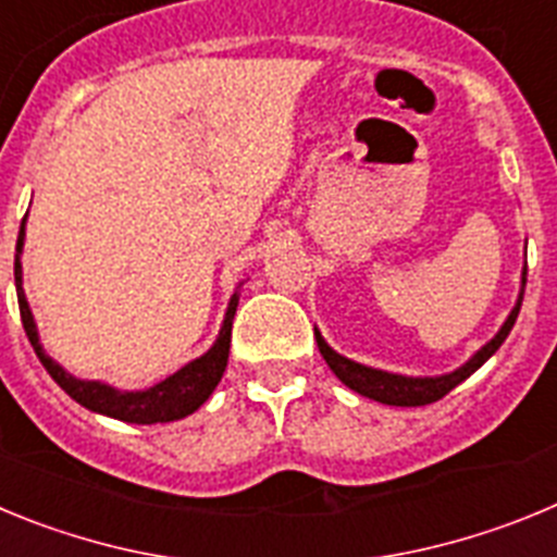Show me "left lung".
Masks as SVG:
<instances>
[{
  "label": "left lung",
  "instance_id": "left-lung-1",
  "mask_svg": "<svg viewBox=\"0 0 557 557\" xmlns=\"http://www.w3.org/2000/svg\"><path fill=\"white\" fill-rule=\"evenodd\" d=\"M524 284H528V262H524V268H521L519 298H516L513 309H510V314L499 326V332H496L494 337L480 348V351L471 354L460 368H455V371L449 373H437V376H407V373L382 371V368H371V366H362V362H354V359L334 351L326 339H323V334L318 332V326H314V339H318V348H321L323 359H326V366L332 368L334 376H337L346 387H351L354 393L373 398V401H379V405L424 407V405H432V401H437V398H444L449 391H455L460 382H466L476 368L485 366V362L499 351V346L505 343L510 329H513L516 318H519L521 298H524Z\"/></svg>",
  "mask_w": 557,
  "mask_h": 557
}]
</instances>
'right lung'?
I'll list each match as a JSON object with an SVG mask.
<instances>
[{
  "instance_id": "obj_1",
  "label": "right lung",
  "mask_w": 557,
  "mask_h": 557,
  "mask_svg": "<svg viewBox=\"0 0 557 557\" xmlns=\"http://www.w3.org/2000/svg\"><path fill=\"white\" fill-rule=\"evenodd\" d=\"M24 223L18 228L16 239V264H13V273H16V295H18V312H22L24 332H27L29 346L38 354L41 366L47 368V373L55 379L58 385L75 398L77 405H83L86 410L100 412V416L116 418V421H127V424H166V421H178V418L191 416L203 405L206 398L214 393V387L220 385L223 379L225 366H228V348H231V323H234L236 304H239V287L231 295L228 309H225L223 326H220L218 339L211 343V348L206 354H200L198 359L186 362L184 368H178L175 373H170L166 379L156 382L152 387L145 391H120V387L100 382V379H81L75 373H69L61 362L49 357L41 346V337H38L36 318H33V309L27 304V295H24V273H22V250H24Z\"/></svg>"
}]
</instances>
